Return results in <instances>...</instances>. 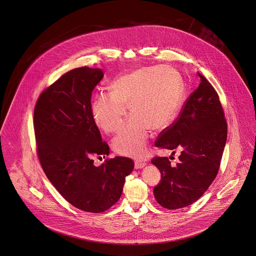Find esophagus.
<instances>
[{
  "instance_id": "1",
  "label": "esophagus",
  "mask_w": 256,
  "mask_h": 256,
  "mask_svg": "<svg viewBox=\"0 0 256 256\" xmlns=\"http://www.w3.org/2000/svg\"><path fill=\"white\" fill-rule=\"evenodd\" d=\"M145 165H146V163H145V162H142L140 160H136V161L134 162V167H136V169H142Z\"/></svg>"
}]
</instances>
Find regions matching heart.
Here are the masks:
<instances>
[{
    "mask_svg": "<svg viewBox=\"0 0 256 256\" xmlns=\"http://www.w3.org/2000/svg\"><path fill=\"white\" fill-rule=\"evenodd\" d=\"M111 93L97 94L91 103L94 122L106 132H116L132 114L113 140L114 151L140 157L145 151L150 130L162 132L174 120L182 100L178 74L165 66L138 68L116 78Z\"/></svg>",
    "mask_w": 256,
    "mask_h": 256,
    "instance_id": "obj_1",
    "label": "heart"
}]
</instances>
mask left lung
Wrapping results in <instances>:
<instances>
[{
    "instance_id": "obj_1",
    "label": "left lung",
    "mask_w": 256,
    "mask_h": 256,
    "mask_svg": "<svg viewBox=\"0 0 256 256\" xmlns=\"http://www.w3.org/2000/svg\"><path fill=\"white\" fill-rule=\"evenodd\" d=\"M200 84L184 103L174 122L158 136L155 145L180 151L178 162L155 156L151 162L161 172L154 188L157 202L167 209L186 207L215 180L227 140V120L219 95L199 72Z\"/></svg>"
}]
</instances>
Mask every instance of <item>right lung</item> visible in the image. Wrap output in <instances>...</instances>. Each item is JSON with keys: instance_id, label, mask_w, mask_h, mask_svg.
I'll return each instance as SVG.
<instances>
[{"instance_id": "obj_1", "label": "right lung", "mask_w": 256, "mask_h": 256, "mask_svg": "<svg viewBox=\"0 0 256 256\" xmlns=\"http://www.w3.org/2000/svg\"><path fill=\"white\" fill-rule=\"evenodd\" d=\"M103 76L88 66L66 72L41 92L33 118L36 152L47 178L68 202L91 213L114 205L134 167L120 156L93 164L110 150L91 114L92 91Z\"/></svg>"}]
</instances>
